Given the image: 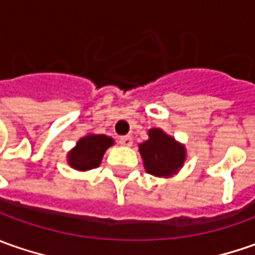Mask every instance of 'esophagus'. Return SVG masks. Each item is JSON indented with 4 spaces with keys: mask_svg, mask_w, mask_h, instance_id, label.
Masks as SVG:
<instances>
[{
    "mask_svg": "<svg viewBox=\"0 0 255 255\" xmlns=\"http://www.w3.org/2000/svg\"><path fill=\"white\" fill-rule=\"evenodd\" d=\"M119 142L123 145V146H131V145H132V138H131L129 135L120 136Z\"/></svg>",
    "mask_w": 255,
    "mask_h": 255,
    "instance_id": "esophagus-1",
    "label": "esophagus"
}]
</instances>
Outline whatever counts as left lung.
Masks as SVG:
<instances>
[{"label": "left lung", "mask_w": 255, "mask_h": 255, "mask_svg": "<svg viewBox=\"0 0 255 255\" xmlns=\"http://www.w3.org/2000/svg\"><path fill=\"white\" fill-rule=\"evenodd\" d=\"M149 138L139 144V154L145 171L158 178H169L183 166L186 149L175 138L165 134L161 128L148 131Z\"/></svg>", "instance_id": "1"}]
</instances>
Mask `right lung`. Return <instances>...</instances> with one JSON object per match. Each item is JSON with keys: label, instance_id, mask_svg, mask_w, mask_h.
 Here are the masks:
<instances>
[{"label": "right lung", "instance_id": "right-lung-1", "mask_svg": "<svg viewBox=\"0 0 255 255\" xmlns=\"http://www.w3.org/2000/svg\"><path fill=\"white\" fill-rule=\"evenodd\" d=\"M114 144L113 138L103 134H89L77 141L67 154V162L77 171H90L101 163L104 152Z\"/></svg>", "mask_w": 255, "mask_h": 255}]
</instances>
